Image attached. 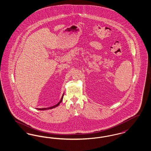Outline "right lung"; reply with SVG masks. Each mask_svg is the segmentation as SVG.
I'll list each match as a JSON object with an SVG mask.
<instances>
[{
    "instance_id": "1",
    "label": "right lung",
    "mask_w": 151,
    "mask_h": 151,
    "mask_svg": "<svg viewBox=\"0 0 151 151\" xmlns=\"http://www.w3.org/2000/svg\"><path fill=\"white\" fill-rule=\"evenodd\" d=\"M63 96H64V93L63 94L62 96V97H61V99H60V102L58 103L57 104H56L55 105H54V106H51V107H47V108H42V109H39V110H46V109H53V108H55V107H56L60 105V103L62 102V100H63Z\"/></svg>"
}]
</instances>
